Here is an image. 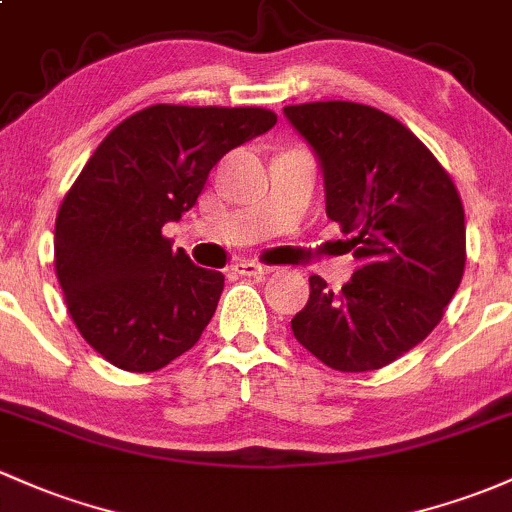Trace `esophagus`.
<instances>
[{"label": "esophagus", "mask_w": 512, "mask_h": 512, "mask_svg": "<svg viewBox=\"0 0 512 512\" xmlns=\"http://www.w3.org/2000/svg\"><path fill=\"white\" fill-rule=\"evenodd\" d=\"M236 273H241V276H249V278H266V276H271L273 268L261 266V263H254V261H241V263H236Z\"/></svg>", "instance_id": "1"}]
</instances>
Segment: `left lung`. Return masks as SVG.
Wrapping results in <instances>:
<instances>
[{"mask_svg":"<svg viewBox=\"0 0 512 512\" xmlns=\"http://www.w3.org/2000/svg\"><path fill=\"white\" fill-rule=\"evenodd\" d=\"M283 114L315 151L327 217L359 261L342 290L312 276L290 327L334 371H376L420 344L459 288L461 197L430 148L381 109L307 102Z\"/></svg>","mask_w":512,"mask_h":512,"instance_id":"obj_1","label":"left lung"}]
</instances>
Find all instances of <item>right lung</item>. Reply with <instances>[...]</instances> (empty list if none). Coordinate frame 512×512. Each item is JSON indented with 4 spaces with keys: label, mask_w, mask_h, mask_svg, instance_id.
Listing matches in <instances>:
<instances>
[{
    "label": "right lung",
    "mask_w": 512,
    "mask_h": 512,
    "mask_svg": "<svg viewBox=\"0 0 512 512\" xmlns=\"http://www.w3.org/2000/svg\"><path fill=\"white\" fill-rule=\"evenodd\" d=\"M261 107L153 104L114 126L56 217V273L70 317L109 364L148 373L192 349L224 290L161 234L197 202L232 148L273 129Z\"/></svg>",
    "instance_id": "1"
}]
</instances>
